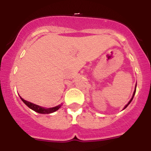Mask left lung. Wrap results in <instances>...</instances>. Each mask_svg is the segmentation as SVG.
Here are the masks:
<instances>
[{
  "instance_id": "left-lung-1",
  "label": "left lung",
  "mask_w": 151,
  "mask_h": 151,
  "mask_svg": "<svg viewBox=\"0 0 151 151\" xmlns=\"http://www.w3.org/2000/svg\"><path fill=\"white\" fill-rule=\"evenodd\" d=\"M136 86H137V84H136ZM135 91H136V87H135V90H134V93H133V96H132V99H131L130 101H129V102L128 103V104H127V105H125V107H124V109H125V108L127 107V106H129V104H130V103L132 102V99H133V97H134V94H135Z\"/></svg>"
}]
</instances>
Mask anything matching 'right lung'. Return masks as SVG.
Wrapping results in <instances>:
<instances>
[{"label": "right lung", "mask_w": 151, "mask_h": 151, "mask_svg": "<svg viewBox=\"0 0 151 151\" xmlns=\"http://www.w3.org/2000/svg\"><path fill=\"white\" fill-rule=\"evenodd\" d=\"M21 98V97H20ZM23 103L26 106H29L30 109L33 110L34 111L37 112L38 113H42V114H48V113H54V112L57 111V110H59V108L60 107L61 105H58L57 106H54V107H52V108H48V109H45L44 107H41V106H38V105H36L35 104H32V103H30L29 101H26V100L22 99L21 98Z\"/></svg>", "instance_id": "obj_1"}]
</instances>
